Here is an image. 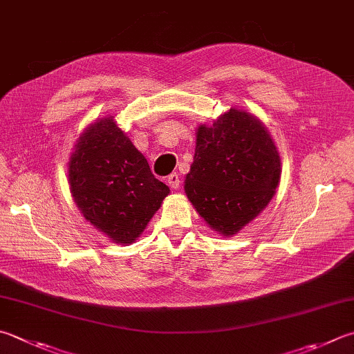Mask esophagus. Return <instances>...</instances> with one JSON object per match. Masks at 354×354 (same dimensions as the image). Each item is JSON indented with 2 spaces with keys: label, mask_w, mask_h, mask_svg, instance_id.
<instances>
[{
  "label": "esophagus",
  "mask_w": 354,
  "mask_h": 354,
  "mask_svg": "<svg viewBox=\"0 0 354 354\" xmlns=\"http://www.w3.org/2000/svg\"><path fill=\"white\" fill-rule=\"evenodd\" d=\"M168 185L171 186L172 189H177L178 186H180V177H178V174H171L169 177H168Z\"/></svg>",
  "instance_id": "esophagus-1"
}]
</instances>
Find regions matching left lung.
Wrapping results in <instances>:
<instances>
[{
  "label": "left lung",
  "instance_id": "8db88e82",
  "mask_svg": "<svg viewBox=\"0 0 354 354\" xmlns=\"http://www.w3.org/2000/svg\"><path fill=\"white\" fill-rule=\"evenodd\" d=\"M281 174V156L262 120L231 108L196 129L185 192L211 230L231 237L268 206Z\"/></svg>",
  "mask_w": 354,
  "mask_h": 354
}]
</instances>
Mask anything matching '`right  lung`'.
Returning a JSON list of instances; mask_svg holds the SVG:
<instances>
[{"mask_svg":"<svg viewBox=\"0 0 354 354\" xmlns=\"http://www.w3.org/2000/svg\"><path fill=\"white\" fill-rule=\"evenodd\" d=\"M68 182L82 216L118 245L134 243L169 194L114 115L97 118L80 134Z\"/></svg>","mask_w":354,"mask_h":354,"instance_id":"obj_1","label":"right lung"}]
</instances>
